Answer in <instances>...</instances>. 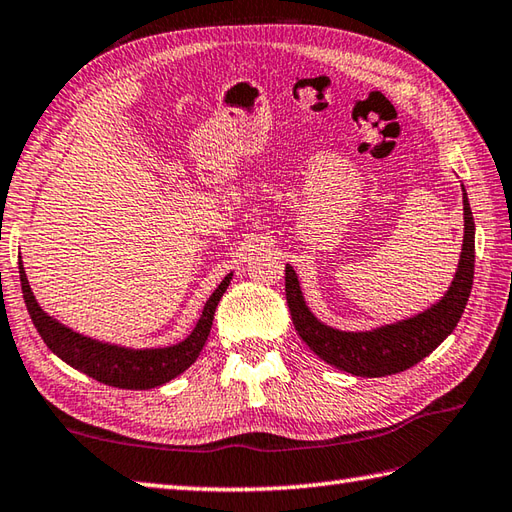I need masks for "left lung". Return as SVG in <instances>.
I'll return each mask as SVG.
<instances>
[{"label":"left lung","instance_id":"8db88e82","mask_svg":"<svg viewBox=\"0 0 512 512\" xmlns=\"http://www.w3.org/2000/svg\"><path fill=\"white\" fill-rule=\"evenodd\" d=\"M475 275V219L464 190V246L457 275L442 302L426 313L368 333H344L317 322L310 313L295 270L286 266V302L299 337L326 364L357 377L395 375L415 366L453 333L462 317Z\"/></svg>","mask_w":512,"mask_h":512}]
</instances>
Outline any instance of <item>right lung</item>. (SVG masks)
<instances>
[{
    "label": "right lung",
    "instance_id": "obj_1",
    "mask_svg": "<svg viewBox=\"0 0 512 512\" xmlns=\"http://www.w3.org/2000/svg\"><path fill=\"white\" fill-rule=\"evenodd\" d=\"M230 277H233V273L226 275L224 282L208 297L202 317H199L193 333H190L184 342L168 348L130 350L95 342V339L73 333V330H68L66 326L55 322L53 317H48L35 302V295L33 290H30L24 273V266L19 262V282H22L24 302L37 333L44 339V344L53 350L59 359H64L66 364L82 370V373L97 379V382L128 390H146L162 386L170 382V379H175L177 375H182L184 370L195 362L206 344L210 326H213L215 308L219 304V299L226 293Z\"/></svg>",
    "mask_w": 512,
    "mask_h": 512
}]
</instances>
